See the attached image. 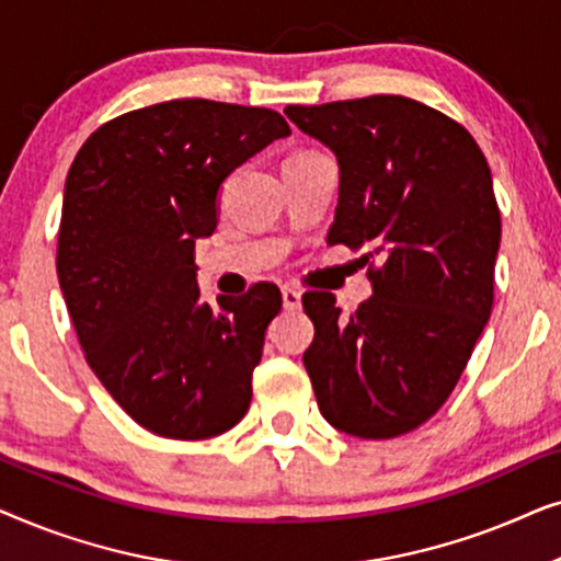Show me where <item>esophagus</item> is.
<instances>
[{
	"label": "esophagus",
	"mask_w": 561,
	"mask_h": 561,
	"mask_svg": "<svg viewBox=\"0 0 561 561\" xmlns=\"http://www.w3.org/2000/svg\"><path fill=\"white\" fill-rule=\"evenodd\" d=\"M280 296H283V309H288V311L301 309V290H298V288L283 286Z\"/></svg>",
	"instance_id": "esophagus-1"
}]
</instances>
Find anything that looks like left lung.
<instances>
[{
  "label": "left lung",
  "instance_id": "1",
  "mask_svg": "<svg viewBox=\"0 0 561 561\" xmlns=\"http://www.w3.org/2000/svg\"><path fill=\"white\" fill-rule=\"evenodd\" d=\"M286 117L340 165L329 244L380 257L352 317L332 294L304 296L321 416L359 439L413 432L455 390L493 309L501 214L488 160L462 125L405 96L286 106Z\"/></svg>",
  "mask_w": 561,
  "mask_h": 561
}]
</instances>
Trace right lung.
Listing matches in <instances>:
<instances>
[{"label": "right lung", "mask_w": 561, "mask_h": 561, "mask_svg": "<svg viewBox=\"0 0 561 561\" xmlns=\"http://www.w3.org/2000/svg\"><path fill=\"white\" fill-rule=\"evenodd\" d=\"M288 135L273 110L175 99L106 122L73 158L58 283L89 367L152 434L209 439L250 409L280 290L209 306L194 248L217 229L229 173Z\"/></svg>", "instance_id": "obj_1"}]
</instances>
